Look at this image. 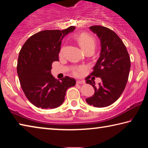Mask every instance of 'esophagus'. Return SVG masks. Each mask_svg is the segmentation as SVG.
I'll return each mask as SVG.
<instances>
[{"mask_svg":"<svg viewBox=\"0 0 148 148\" xmlns=\"http://www.w3.org/2000/svg\"><path fill=\"white\" fill-rule=\"evenodd\" d=\"M76 84H84L85 81H84V80H77V81H76Z\"/></svg>","mask_w":148,"mask_h":148,"instance_id":"34e87169","label":"esophagus"}]
</instances>
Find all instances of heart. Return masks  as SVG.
I'll return each instance as SVG.
<instances>
[{
  "label": "heart",
  "mask_w": 148,
  "mask_h": 148,
  "mask_svg": "<svg viewBox=\"0 0 148 148\" xmlns=\"http://www.w3.org/2000/svg\"><path fill=\"white\" fill-rule=\"evenodd\" d=\"M74 38L78 43L79 46L82 47V49L84 50L86 53L89 51H94L95 47H96V40L91 35L86 33V32H82V33L75 35ZM81 71L82 69L75 68L73 71L74 74L77 76Z\"/></svg>",
  "instance_id": "b5f03b06"
}]
</instances>
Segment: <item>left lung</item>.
I'll use <instances>...</instances> for the list:
<instances>
[{
    "mask_svg": "<svg viewBox=\"0 0 148 148\" xmlns=\"http://www.w3.org/2000/svg\"><path fill=\"white\" fill-rule=\"evenodd\" d=\"M89 29L96 33L101 40V51L99 59L90 76L86 78V84L94 87L95 94L86 99L89 105L95 107L108 106L121 96L128 81L131 60L126 46L116 32L101 25ZM91 75L101 77L102 82L96 87Z\"/></svg>",
    "mask_w": 148,
    "mask_h": 148,
    "instance_id": "left-lung-1",
    "label": "left lung"
}]
</instances>
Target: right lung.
<instances>
[{"mask_svg": "<svg viewBox=\"0 0 148 148\" xmlns=\"http://www.w3.org/2000/svg\"><path fill=\"white\" fill-rule=\"evenodd\" d=\"M75 29L44 30L31 36L19 51L17 72L27 99L42 109L55 108L62 104L66 91L76 80L65 76L59 81L51 74V64L59 61L62 39Z\"/></svg>", "mask_w": 148, "mask_h": 148, "instance_id": "right-lung-1", "label": "right lung"}]
</instances>
